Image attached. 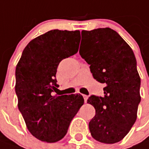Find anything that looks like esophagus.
Wrapping results in <instances>:
<instances>
[{
  "mask_svg": "<svg viewBox=\"0 0 149 149\" xmlns=\"http://www.w3.org/2000/svg\"><path fill=\"white\" fill-rule=\"evenodd\" d=\"M83 97H84V102H85V103H86L87 101V98H88V96H87V95H83Z\"/></svg>",
  "mask_w": 149,
  "mask_h": 149,
  "instance_id": "esophagus-1",
  "label": "esophagus"
}]
</instances>
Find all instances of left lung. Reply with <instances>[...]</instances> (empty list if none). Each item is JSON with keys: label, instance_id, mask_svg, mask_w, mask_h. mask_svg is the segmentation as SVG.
<instances>
[{"label": "left lung", "instance_id": "obj_1", "mask_svg": "<svg viewBox=\"0 0 149 149\" xmlns=\"http://www.w3.org/2000/svg\"><path fill=\"white\" fill-rule=\"evenodd\" d=\"M81 36L79 54L90 65L93 77L105 84L103 97L91 95L87 99L95 109L90 131L97 141L119 142L134 124L141 102V78L134 54L110 28L83 30Z\"/></svg>", "mask_w": 149, "mask_h": 149}]
</instances>
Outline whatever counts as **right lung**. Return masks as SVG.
<instances>
[{"label": "right lung", "mask_w": 149, "mask_h": 149, "mask_svg": "<svg viewBox=\"0 0 149 149\" xmlns=\"http://www.w3.org/2000/svg\"><path fill=\"white\" fill-rule=\"evenodd\" d=\"M80 32L53 29L32 40L15 69L18 107L29 131L42 141L64 138L84 100L81 95H54L57 68L77 53Z\"/></svg>", "instance_id": "add662e5"}]
</instances>
